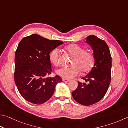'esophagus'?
<instances>
[{"instance_id": "34e87169", "label": "esophagus", "mask_w": 128, "mask_h": 128, "mask_svg": "<svg viewBox=\"0 0 128 128\" xmlns=\"http://www.w3.org/2000/svg\"><path fill=\"white\" fill-rule=\"evenodd\" d=\"M62 80L63 82H69V81H70V80H67V79H66V78H62Z\"/></svg>"}]
</instances>
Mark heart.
I'll use <instances>...</instances> for the list:
<instances>
[{
    "mask_svg": "<svg viewBox=\"0 0 128 128\" xmlns=\"http://www.w3.org/2000/svg\"><path fill=\"white\" fill-rule=\"evenodd\" d=\"M66 52L73 57L70 67H62L58 69L56 73L66 79H70L78 76L80 72L86 74L92 70L94 66L95 58L94 54L86 51L84 48L76 44H72L64 48ZM60 51L56 48L52 50L49 55L51 62L55 66L59 64Z\"/></svg>",
    "mask_w": 128,
    "mask_h": 128,
    "instance_id": "b5f03b06",
    "label": "heart"
}]
</instances>
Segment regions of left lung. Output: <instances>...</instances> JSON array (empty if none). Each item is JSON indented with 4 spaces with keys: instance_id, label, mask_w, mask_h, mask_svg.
I'll list each match as a JSON object with an SVG mask.
<instances>
[{
    "instance_id": "1",
    "label": "left lung",
    "mask_w": 128,
    "mask_h": 128,
    "mask_svg": "<svg viewBox=\"0 0 128 128\" xmlns=\"http://www.w3.org/2000/svg\"><path fill=\"white\" fill-rule=\"evenodd\" d=\"M86 42L90 45L94 52V66L88 75L82 78L88 83L78 81V87L72 94L79 104L90 106L100 101L108 91L111 81V56L104 40L90 35Z\"/></svg>"
}]
</instances>
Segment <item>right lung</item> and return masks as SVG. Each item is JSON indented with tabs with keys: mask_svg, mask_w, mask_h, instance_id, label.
I'll return each mask as SVG.
<instances>
[{
	"mask_svg": "<svg viewBox=\"0 0 128 128\" xmlns=\"http://www.w3.org/2000/svg\"><path fill=\"white\" fill-rule=\"evenodd\" d=\"M62 44L33 34L23 38L18 44L15 54L14 81L26 101L37 104L45 103L52 96L57 83L62 82L59 76H46L52 72L50 53Z\"/></svg>",
	"mask_w": 128,
	"mask_h": 128,
	"instance_id": "right-lung-1",
	"label": "right lung"
}]
</instances>
